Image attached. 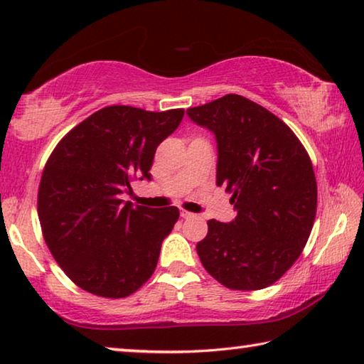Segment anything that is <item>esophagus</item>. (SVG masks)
Listing matches in <instances>:
<instances>
[{
	"label": "esophagus",
	"instance_id": "esophagus-1",
	"mask_svg": "<svg viewBox=\"0 0 364 364\" xmlns=\"http://www.w3.org/2000/svg\"><path fill=\"white\" fill-rule=\"evenodd\" d=\"M180 213H181V217H183V218H191V217H194V213H191V212H188V210H181Z\"/></svg>",
	"mask_w": 364,
	"mask_h": 364
}]
</instances>
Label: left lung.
Wrapping results in <instances>:
<instances>
[{
	"instance_id": "obj_1",
	"label": "left lung",
	"mask_w": 364,
	"mask_h": 364,
	"mask_svg": "<svg viewBox=\"0 0 364 364\" xmlns=\"http://www.w3.org/2000/svg\"><path fill=\"white\" fill-rule=\"evenodd\" d=\"M188 115L215 133L217 184L237 210L231 223L207 221L196 247L200 262L232 291L268 287L300 257L315 223L310 156L284 122L244 96L226 95Z\"/></svg>"
}]
</instances>
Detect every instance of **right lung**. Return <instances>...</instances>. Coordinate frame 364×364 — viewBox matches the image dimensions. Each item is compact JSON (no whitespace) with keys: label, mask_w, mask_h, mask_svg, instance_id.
<instances>
[{"label":"right lung","mask_w":364,"mask_h":364,"mask_svg":"<svg viewBox=\"0 0 364 364\" xmlns=\"http://www.w3.org/2000/svg\"><path fill=\"white\" fill-rule=\"evenodd\" d=\"M183 115L107 106L73 127L49 156L38 188L41 232L83 291L123 299L152 276L180 210L133 207L120 194L134 180H151L157 146Z\"/></svg>","instance_id":"1"}]
</instances>
